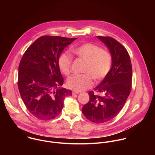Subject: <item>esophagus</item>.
Listing matches in <instances>:
<instances>
[{
	"mask_svg": "<svg viewBox=\"0 0 155 155\" xmlns=\"http://www.w3.org/2000/svg\"><path fill=\"white\" fill-rule=\"evenodd\" d=\"M81 93L80 91H75V90H74V91H72V94H73V95H74V94H79V93Z\"/></svg>",
	"mask_w": 155,
	"mask_h": 155,
	"instance_id": "esophagus-1",
	"label": "esophagus"
}]
</instances>
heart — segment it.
Here are the masks:
<instances>
[{"label": "heart", "instance_id": "b5f03b06", "mask_svg": "<svg viewBox=\"0 0 155 155\" xmlns=\"http://www.w3.org/2000/svg\"><path fill=\"white\" fill-rule=\"evenodd\" d=\"M73 53L80 59L85 61L81 75H74L68 80V86L77 91L90 88L96 81L103 80L109 73L112 66V56L110 53L102 50L92 43H86L74 48ZM72 57L67 53H61L58 60L59 70L65 75L71 72Z\"/></svg>", "mask_w": 155, "mask_h": 155}]
</instances>
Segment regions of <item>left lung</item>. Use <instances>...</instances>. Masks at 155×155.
Segmentation results:
<instances>
[{
	"label": "left lung",
	"mask_w": 155,
	"mask_h": 155,
	"mask_svg": "<svg viewBox=\"0 0 155 155\" xmlns=\"http://www.w3.org/2000/svg\"><path fill=\"white\" fill-rule=\"evenodd\" d=\"M112 56V68L102 81L89 92L90 101L83 106L85 117L95 123L115 118L124 107L132 86V65L127 50L115 38L97 36Z\"/></svg>",
	"instance_id": "left-lung-1"
}]
</instances>
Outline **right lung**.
<instances>
[{
	"label": "right lung",
	"instance_id": "1",
	"mask_svg": "<svg viewBox=\"0 0 155 155\" xmlns=\"http://www.w3.org/2000/svg\"><path fill=\"white\" fill-rule=\"evenodd\" d=\"M77 38L44 35L26 50L18 69V86L28 111L40 120L54 118L62 111L71 90L60 88L64 79L58 64L59 55Z\"/></svg>",
	"mask_w": 155,
	"mask_h": 155
}]
</instances>
